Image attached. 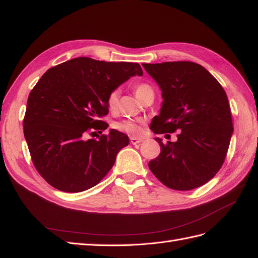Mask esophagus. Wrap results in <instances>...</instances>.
I'll list each match as a JSON object with an SVG mask.
<instances>
[{"label": "esophagus", "mask_w": 258, "mask_h": 258, "mask_svg": "<svg viewBox=\"0 0 258 258\" xmlns=\"http://www.w3.org/2000/svg\"><path fill=\"white\" fill-rule=\"evenodd\" d=\"M143 142V140L142 139H138V138H131V143H132L133 145H136V144H140Z\"/></svg>", "instance_id": "obj_1"}]
</instances>
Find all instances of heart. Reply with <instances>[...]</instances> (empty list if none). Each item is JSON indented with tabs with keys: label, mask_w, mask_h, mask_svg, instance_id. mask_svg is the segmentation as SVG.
Returning a JSON list of instances; mask_svg holds the SVG:
<instances>
[{
	"label": "heart",
	"mask_w": 258,
	"mask_h": 258,
	"mask_svg": "<svg viewBox=\"0 0 258 258\" xmlns=\"http://www.w3.org/2000/svg\"><path fill=\"white\" fill-rule=\"evenodd\" d=\"M149 85L147 84H139L135 86V94L136 96H139L142 92H143L145 89H149ZM118 105V91L115 90L109 93V95L107 97V106L111 111H114L115 108ZM113 127L118 131V132L125 133L127 135H132V136H139L142 133H143V126H142L140 123H136L132 119H122V120H117L113 124Z\"/></svg>",
	"instance_id": "obj_1"
}]
</instances>
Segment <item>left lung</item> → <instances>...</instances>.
<instances>
[{
  "mask_svg": "<svg viewBox=\"0 0 258 258\" xmlns=\"http://www.w3.org/2000/svg\"><path fill=\"white\" fill-rule=\"evenodd\" d=\"M142 65L162 90L161 112L152 119L151 130L155 134L179 132L177 141L167 144L155 139L161 153L150 161L151 172L172 189L200 187L220 171L234 132L226 93L194 62Z\"/></svg>",
  "mask_w": 258,
  "mask_h": 258,
  "instance_id": "8db88e82",
  "label": "left lung"
}]
</instances>
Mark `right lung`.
I'll return each instance as SVG.
<instances>
[{
	"mask_svg": "<svg viewBox=\"0 0 258 258\" xmlns=\"http://www.w3.org/2000/svg\"><path fill=\"white\" fill-rule=\"evenodd\" d=\"M135 75L138 63L76 57L48 69L27 98L24 138L36 171L58 190L79 193L101 182L117 153L130 143L116 130L86 139L108 127L109 93Z\"/></svg>",
	"mask_w": 258,
	"mask_h": 258,
	"instance_id": "obj_1",
	"label": "right lung"
}]
</instances>
